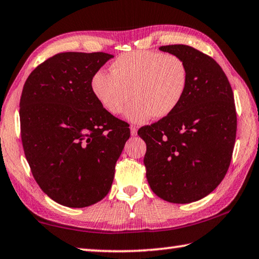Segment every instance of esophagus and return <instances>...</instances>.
I'll return each mask as SVG.
<instances>
[{
  "instance_id": "34e87169",
  "label": "esophagus",
  "mask_w": 259,
  "mask_h": 259,
  "mask_svg": "<svg viewBox=\"0 0 259 259\" xmlns=\"http://www.w3.org/2000/svg\"><path fill=\"white\" fill-rule=\"evenodd\" d=\"M130 133H131V136H136V135H137V126L131 125V126H130Z\"/></svg>"
}]
</instances>
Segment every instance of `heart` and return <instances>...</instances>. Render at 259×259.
Masks as SVG:
<instances>
[{
    "mask_svg": "<svg viewBox=\"0 0 259 259\" xmlns=\"http://www.w3.org/2000/svg\"><path fill=\"white\" fill-rule=\"evenodd\" d=\"M111 73L99 69L90 85L99 104L119 115L131 99L126 117L145 122L152 116L163 119L182 103L188 87V68L174 54L137 50L120 55L109 66Z\"/></svg>",
    "mask_w": 259,
    "mask_h": 259,
    "instance_id": "obj_1",
    "label": "heart"
}]
</instances>
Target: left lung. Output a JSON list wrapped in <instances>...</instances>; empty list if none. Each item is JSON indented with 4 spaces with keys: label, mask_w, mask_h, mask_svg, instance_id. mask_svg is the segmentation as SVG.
Here are the masks:
<instances>
[{
    "label": "left lung",
    "mask_w": 259,
    "mask_h": 259,
    "mask_svg": "<svg viewBox=\"0 0 259 259\" xmlns=\"http://www.w3.org/2000/svg\"><path fill=\"white\" fill-rule=\"evenodd\" d=\"M160 50L185 61L188 87L170 115L138 130L146 143V178L159 198L190 203L211 193L229 170L236 136L233 90L210 56L185 45Z\"/></svg>",
    "instance_id": "obj_1"
}]
</instances>
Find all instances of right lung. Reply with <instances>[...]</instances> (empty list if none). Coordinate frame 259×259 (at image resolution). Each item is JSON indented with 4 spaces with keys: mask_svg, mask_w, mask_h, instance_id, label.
<instances>
[{
    "mask_svg": "<svg viewBox=\"0 0 259 259\" xmlns=\"http://www.w3.org/2000/svg\"><path fill=\"white\" fill-rule=\"evenodd\" d=\"M106 52H60L34 69L19 104L20 136L41 190L71 208L89 207L111 190L129 124L96 99L90 81Z\"/></svg>",
    "mask_w": 259,
    "mask_h": 259,
    "instance_id": "right-lung-1",
    "label": "right lung"
}]
</instances>
